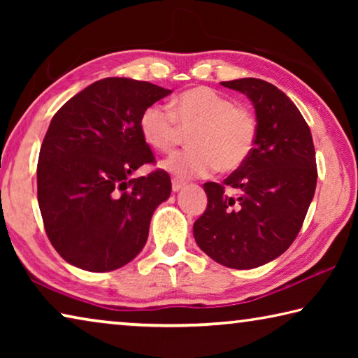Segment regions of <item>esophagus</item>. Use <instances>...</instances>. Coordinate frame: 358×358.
Here are the masks:
<instances>
[{"mask_svg":"<svg viewBox=\"0 0 358 358\" xmlns=\"http://www.w3.org/2000/svg\"><path fill=\"white\" fill-rule=\"evenodd\" d=\"M185 186V183H183V181H180V180H172V191L173 192H178L180 189H181V187H183Z\"/></svg>","mask_w":358,"mask_h":358,"instance_id":"1","label":"esophagus"}]
</instances>
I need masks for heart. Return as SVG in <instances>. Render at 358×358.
Wrapping results in <instances>:
<instances>
[{"instance_id":"heart-1","label":"heart","mask_w":358,"mask_h":358,"mask_svg":"<svg viewBox=\"0 0 358 358\" xmlns=\"http://www.w3.org/2000/svg\"><path fill=\"white\" fill-rule=\"evenodd\" d=\"M181 129H191V148L172 155L162 169L178 178L208 177L216 169L232 172L251 155L257 138V120L243 106L210 87L186 90L172 102L151 104L142 112L141 132L151 148L169 153L177 147Z\"/></svg>"}]
</instances>
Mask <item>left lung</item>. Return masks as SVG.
I'll return each mask as SVG.
<instances>
[{
	"label": "left lung",
	"mask_w": 358,
	"mask_h": 358,
	"mask_svg": "<svg viewBox=\"0 0 358 358\" xmlns=\"http://www.w3.org/2000/svg\"><path fill=\"white\" fill-rule=\"evenodd\" d=\"M221 85L252 102L257 138L222 185H203L208 203L194 222V238L215 262L248 270L280 257L299 235L316 191V151L310 126L275 85L252 77Z\"/></svg>",
	"instance_id": "left-lung-1"
}]
</instances>
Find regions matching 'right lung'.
Wrapping results in <instances>:
<instances>
[{
  "label": "right lung",
  "mask_w": 358,
  "mask_h": 358,
  "mask_svg": "<svg viewBox=\"0 0 358 358\" xmlns=\"http://www.w3.org/2000/svg\"><path fill=\"white\" fill-rule=\"evenodd\" d=\"M172 93L150 82L108 77L53 115L38 162V202L47 237L66 262L112 271L147 243L157 205L172 191L169 173L132 178L155 161L141 132L142 112Z\"/></svg>",
  "instance_id": "obj_1"
}]
</instances>
